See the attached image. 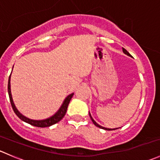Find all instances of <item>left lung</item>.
<instances>
[{
	"mask_svg": "<svg viewBox=\"0 0 160 160\" xmlns=\"http://www.w3.org/2000/svg\"><path fill=\"white\" fill-rule=\"evenodd\" d=\"M122 50H123V52L125 53V54H126L127 56H131V55H130V53L128 52L127 51L126 49H124V48H122ZM89 115H90V119H91V121H92V122H93V123L94 124V125H96V126H97V127H98V128H102V129H104V130H108V131H110V130H114V129H115V128H114V129H112V128H104V127H102V126H101V125H98V124L97 123V122H95L94 120H93V118L91 117V114H90V112H89Z\"/></svg>",
	"mask_w": 160,
	"mask_h": 160,
	"instance_id": "left-lung-1",
	"label": "left lung"
}]
</instances>
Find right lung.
<instances>
[{"mask_svg": "<svg viewBox=\"0 0 160 160\" xmlns=\"http://www.w3.org/2000/svg\"><path fill=\"white\" fill-rule=\"evenodd\" d=\"M8 94H9V98H10V101L11 106H12V108L14 110V113L16 114V115L22 120L23 122H26V123L30 124L31 125H33V126L35 127H40V128H45V127H49L51 125H54V124H56L57 122H59L62 118L65 116L66 113H67V108H68L69 103H70L71 98L73 96V93H71V94L68 95V96L66 98V99L64 100L63 103L61 105L60 108L58 110L57 112L54 114V115L51 116V117L48 118L46 119H43V120H32V119L28 118L25 117L23 114H21L19 112L18 110L16 108L15 105H14V103L12 99V95H11V75L9 76L8 79Z\"/></svg>", "mask_w": 160, "mask_h": 160, "instance_id": "1", "label": "right lung"}]
</instances>
